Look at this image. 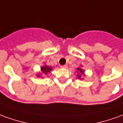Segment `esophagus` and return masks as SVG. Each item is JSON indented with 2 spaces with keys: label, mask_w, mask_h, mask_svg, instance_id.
Returning <instances> with one entry per match:
<instances>
[{
  "label": "esophagus",
  "mask_w": 123,
  "mask_h": 123,
  "mask_svg": "<svg viewBox=\"0 0 123 123\" xmlns=\"http://www.w3.org/2000/svg\"><path fill=\"white\" fill-rule=\"evenodd\" d=\"M61 68H67V65H61Z\"/></svg>",
  "instance_id": "esophagus-1"
}]
</instances>
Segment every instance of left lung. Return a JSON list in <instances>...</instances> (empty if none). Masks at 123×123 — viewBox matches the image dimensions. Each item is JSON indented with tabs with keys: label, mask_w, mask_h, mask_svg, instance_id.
Here are the masks:
<instances>
[{
	"label": "left lung",
	"mask_w": 123,
	"mask_h": 123,
	"mask_svg": "<svg viewBox=\"0 0 123 123\" xmlns=\"http://www.w3.org/2000/svg\"><path fill=\"white\" fill-rule=\"evenodd\" d=\"M77 70L79 72V73L77 74L78 79H81V77H82V74H83V73H84V70H82V68H77Z\"/></svg>",
	"instance_id": "obj_1"
}]
</instances>
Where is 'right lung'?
<instances>
[{
    "instance_id": "1",
    "label": "right lung",
    "mask_w": 123,
    "mask_h": 123,
    "mask_svg": "<svg viewBox=\"0 0 123 123\" xmlns=\"http://www.w3.org/2000/svg\"><path fill=\"white\" fill-rule=\"evenodd\" d=\"M51 70H52V67H51L47 66V65H44L43 67H41V72H42L43 73H44V74H47L48 73H49V72L51 71ZM37 76L38 77H40L41 76H40V74H38Z\"/></svg>"
}]
</instances>
